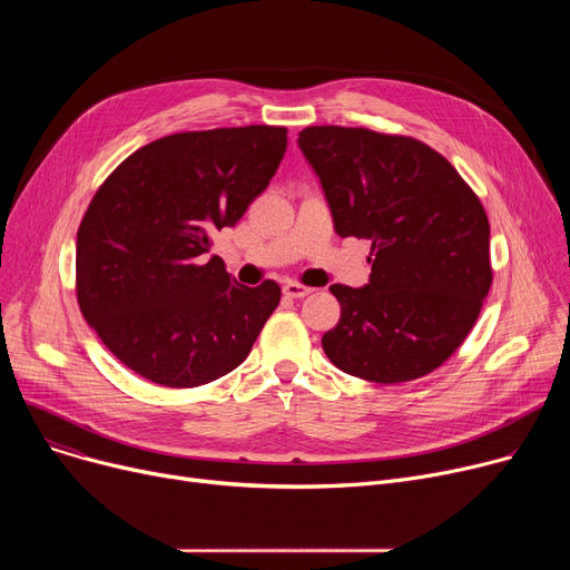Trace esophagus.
I'll return each instance as SVG.
<instances>
[{
	"label": "esophagus",
	"instance_id": "34e87169",
	"mask_svg": "<svg viewBox=\"0 0 570 570\" xmlns=\"http://www.w3.org/2000/svg\"><path fill=\"white\" fill-rule=\"evenodd\" d=\"M314 288H309V286H303V284H297V282H286L284 284V295H288V297H305V295H309Z\"/></svg>",
	"mask_w": 570,
	"mask_h": 570
}]
</instances>
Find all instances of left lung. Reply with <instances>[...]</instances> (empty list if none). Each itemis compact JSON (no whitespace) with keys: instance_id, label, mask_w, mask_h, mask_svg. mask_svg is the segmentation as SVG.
<instances>
[{"instance_id":"obj_1","label":"left lung","mask_w":570,"mask_h":570,"mask_svg":"<svg viewBox=\"0 0 570 570\" xmlns=\"http://www.w3.org/2000/svg\"><path fill=\"white\" fill-rule=\"evenodd\" d=\"M342 237L372 239L370 284H333L321 340L342 372L402 383L466 340L492 284L485 209L445 157L409 136L307 127L297 136Z\"/></svg>"}]
</instances>
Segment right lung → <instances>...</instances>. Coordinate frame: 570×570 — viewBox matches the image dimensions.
Segmentation results:
<instances>
[{"label": "right lung", "mask_w": 570, "mask_h": 570, "mask_svg": "<svg viewBox=\"0 0 570 570\" xmlns=\"http://www.w3.org/2000/svg\"><path fill=\"white\" fill-rule=\"evenodd\" d=\"M286 134L252 125L159 138L89 203L76 239L78 305L142 379L196 387L233 372L277 309V282L237 284L209 247L269 185Z\"/></svg>", "instance_id": "obj_1"}]
</instances>
